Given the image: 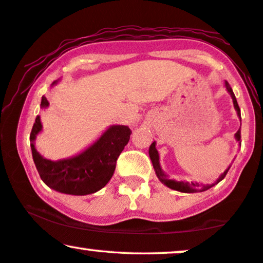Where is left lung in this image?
<instances>
[{
  "label": "left lung",
  "mask_w": 263,
  "mask_h": 263,
  "mask_svg": "<svg viewBox=\"0 0 263 263\" xmlns=\"http://www.w3.org/2000/svg\"><path fill=\"white\" fill-rule=\"evenodd\" d=\"M226 88H228V91L230 95L232 97V100H233V105H235V109L237 110V115L240 117V110H239V106H238V103H237V99L235 95H233V91L232 88L230 87L228 82H226ZM236 139L237 141H239L240 140V128L238 129V132L236 133ZM149 158L151 160H152V164H153V167L154 170H156V174L158 176V178L160 179L161 182L164 183L165 185L168 186V188L171 189H175L177 190V192H182V193H196V192H204V190L210 189L211 186H213L214 184L212 185H201L199 183H186V182H177V181H174V179H168L167 178V175H165L163 171H161L160 168V165H159V154H158V151L156 149V142H153L152 145L149 146ZM229 168L226 170L224 174L220 176V178L218 179V182H220L222 178L225 177L226 174H228Z\"/></svg>",
  "instance_id": "obj_1"
}]
</instances>
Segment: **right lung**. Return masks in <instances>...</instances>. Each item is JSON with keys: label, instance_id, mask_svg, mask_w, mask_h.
I'll return each mask as SVG.
<instances>
[{"label": "right lung", "instance_id": "right-lung-1", "mask_svg": "<svg viewBox=\"0 0 263 263\" xmlns=\"http://www.w3.org/2000/svg\"><path fill=\"white\" fill-rule=\"evenodd\" d=\"M48 105V99L42 97L41 106L46 107ZM41 130V118L37 116L30 140L32 157L38 174L50 188L70 195H88L105 186L112 177L116 161L132 134L130 129L125 125H112L97 142L79 156L51 161L43 158L34 148L33 141Z\"/></svg>", "mask_w": 263, "mask_h": 263}]
</instances>
